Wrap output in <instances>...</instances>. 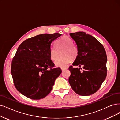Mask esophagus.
<instances>
[{
  "label": "esophagus",
  "instance_id": "34e87169",
  "mask_svg": "<svg viewBox=\"0 0 120 120\" xmlns=\"http://www.w3.org/2000/svg\"><path fill=\"white\" fill-rule=\"evenodd\" d=\"M61 69V70H62V71H64L65 70H66V69H67V68H62Z\"/></svg>",
  "mask_w": 120,
  "mask_h": 120
}]
</instances>
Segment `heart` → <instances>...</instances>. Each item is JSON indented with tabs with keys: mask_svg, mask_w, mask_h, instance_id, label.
Here are the masks:
<instances>
[{
	"mask_svg": "<svg viewBox=\"0 0 120 120\" xmlns=\"http://www.w3.org/2000/svg\"><path fill=\"white\" fill-rule=\"evenodd\" d=\"M74 40L68 36H64L56 43V48L51 47L50 50L51 59L54 61L58 60L60 56V52L63 56L56 62V65L60 67H64L68 64L71 60L75 59L79 53L78 47L74 44Z\"/></svg>",
	"mask_w": 120,
	"mask_h": 120,
	"instance_id": "heart-1",
	"label": "heart"
}]
</instances>
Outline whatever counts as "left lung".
Wrapping results in <instances>:
<instances>
[{
	"instance_id": "left-lung-1",
	"label": "left lung",
	"mask_w": 120,
	"mask_h": 120,
	"mask_svg": "<svg viewBox=\"0 0 120 120\" xmlns=\"http://www.w3.org/2000/svg\"><path fill=\"white\" fill-rule=\"evenodd\" d=\"M79 53L72 65L82 68H68L69 84L79 95L88 96L97 92L107 75V56L103 45L92 35L84 32L70 33Z\"/></svg>"
}]
</instances>
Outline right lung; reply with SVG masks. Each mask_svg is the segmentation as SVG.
<instances>
[{
  "instance_id": "1",
  "label": "right lung",
  "mask_w": 120,
  "mask_h": 120,
  "mask_svg": "<svg viewBox=\"0 0 120 120\" xmlns=\"http://www.w3.org/2000/svg\"><path fill=\"white\" fill-rule=\"evenodd\" d=\"M59 33L42 34L24 41L12 61L11 72L16 89L26 97L37 100L46 97L61 73L54 68L50 50Z\"/></svg>"
}]
</instances>
